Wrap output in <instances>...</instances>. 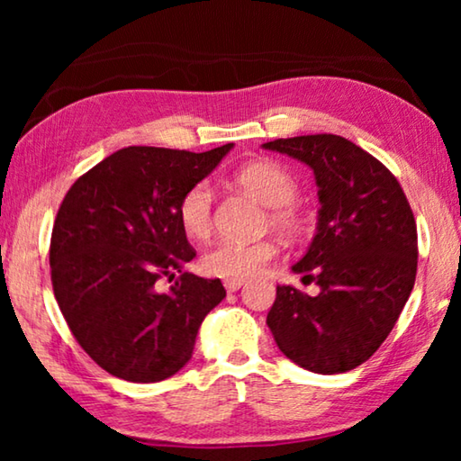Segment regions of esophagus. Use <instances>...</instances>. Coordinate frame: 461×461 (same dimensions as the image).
I'll use <instances>...</instances> for the list:
<instances>
[{
  "instance_id": "1",
  "label": "esophagus",
  "mask_w": 461,
  "mask_h": 461,
  "mask_svg": "<svg viewBox=\"0 0 461 461\" xmlns=\"http://www.w3.org/2000/svg\"><path fill=\"white\" fill-rule=\"evenodd\" d=\"M244 283H246L244 278H230V280H223V286L228 293H236L241 286H244Z\"/></svg>"
}]
</instances>
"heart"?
Wrapping results in <instances>:
<instances>
[{"mask_svg":"<svg viewBox=\"0 0 461 461\" xmlns=\"http://www.w3.org/2000/svg\"><path fill=\"white\" fill-rule=\"evenodd\" d=\"M236 183L268 205V223L288 238L305 230V213L296 205L299 185L288 168L275 160H252L236 173ZM183 231L193 240H205L213 225V191L209 183H194L183 193L176 205ZM278 256L276 241L268 238L254 241H217L203 254L201 268L217 278H248L258 275Z\"/></svg>","mask_w":461,"mask_h":461,"instance_id":"b5f03b06","label":"heart"}]
</instances>
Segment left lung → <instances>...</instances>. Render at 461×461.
I'll return each mask as SVG.
<instances>
[{
  "label": "left lung",
  "instance_id": "left-lung-1",
  "mask_svg": "<svg viewBox=\"0 0 461 461\" xmlns=\"http://www.w3.org/2000/svg\"><path fill=\"white\" fill-rule=\"evenodd\" d=\"M313 168L321 212L293 270L321 293L276 288L267 323L280 352L317 374L370 360L399 319L417 276V223L401 183L378 158L335 134L264 144Z\"/></svg>",
  "mask_w": 461,
  "mask_h": 461
}]
</instances>
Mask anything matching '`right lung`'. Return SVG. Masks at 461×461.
<instances>
[{"label":"right lung","mask_w":461,"mask_h":461,"mask_svg":"<svg viewBox=\"0 0 461 461\" xmlns=\"http://www.w3.org/2000/svg\"><path fill=\"white\" fill-rule=\"evenodd\" d=\"M233 144L209 152L130 146L81 175L50 238V280L79 346L112 376L160 382L191 360L225 288L185 272L194 258L176 217L183 193ZM168 279V292L159 291Z\"/></svg>","instance_id":"add662e5"}]
</instances>
